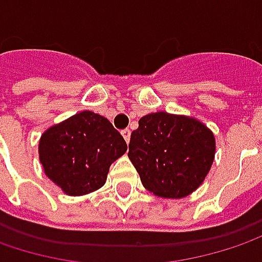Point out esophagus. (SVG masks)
<instances>
[{"mask_svg": "<svg viewBox=\"0 0 262 262\" xmlns=\"http://www.w3.org/2000/svg\"><path fill=\"white\" fill-rule=\"evenodd\" d=\"M130 133L132 132L129 129H124V130H121V135H123V138L126 139V142L129 144V141H130Z\"/></svg>", "mask_w": 262, "mask_h": 262, "instance_id": "obj_1", "label": "esophagus"}]
</instances>
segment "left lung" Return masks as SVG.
Instances as JSON below:
<instances>
[{
	"label": "left lung",
	"instance_id": "8db88e82",
	"mask_svg": "<svg viewBox=\"0 0 262 262\" xmlns=\"http://www.w3.org/2000/svg\"><path fill=\"white\" fill-rule=\"evenodd\" d=\"M129 159L148 191L182 199L195 191L215 159V136L199 120L151 113L132 132Z\"/></svg>",
	"mask_w": 262,
	"mask_h": 262
}]
</instances>
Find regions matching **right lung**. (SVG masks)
<instances>
[{
	"instance_id": "add662e5",
	"label": "right lung",
	"mask_w": 262,
	"mask_h": 262,
	"mask_svg": "<svg viewBox=\"0 0 262 262\" xmlns=\"http://www.w3.org/2000/svg\"><path fill=\"white\" fill-rule=\"evenodd\" d=\"M127 149L108 118L81 111L41 135L39 162L44 173L68 195L100 188L110 166Z\"/></svg>"
}]
</instances>
